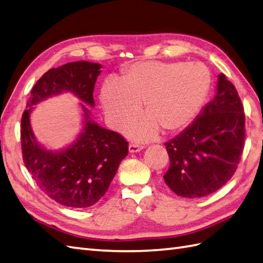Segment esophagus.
I'll return each mask as SVG.
<instances>
[{
    "mask_svg": "<svg viewBox=\"0 0 263 263\" xmlns=\"http://www.w3.org/2000/svg\"><path fill=\"white\" fill-rule=\"evenodd\" d=\"M144 146L142 144H140L139 142H131L129 144V151L130 152H138V151H141Z\"/></svg>",
    "mask_w": 263,
    "mask_h": 263,
    "instance_id": "1",
    "label": "esophagus"
}]
</instances>
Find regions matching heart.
<instances>
[{"mask_svg":"<svg viewBox=\"0 0 263 263\" xmlns=\"http://www.w3.org/2000/svg\"><path fill=\"white\" fill-rule=\"evenodd\" d=\"M211 74L201 63L140 62L126 67L118 82L107 81L101 101L111 124L123 127L136 118L143 102L144 117L130 133L140 139L156 137L160 129H184L203 106Z\"/></svg>","mask_w":263,"mask_h":263,"instance_id":"b5f03b06","label":"heart"}]
</instances>
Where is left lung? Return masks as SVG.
<instances>
[{"instance_id": "obj_1", "label": "left lung", "mask_w": 263, "mask_h": 263, "mask_svg": "<svg viewBox=\"0 0 263 263\" xmlns=\"http://www.w3.org/2000/svg\"><path fill=\"white\" fill-rule=\"evenodd\" d=\"M246 139V115L237 90L224 74L217 91L193 123L164 143L170 166L164 182L181 197H204L236 172Z\"/></svg>"}]
</instances>
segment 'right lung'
<instances>
[{
    "instance_id": "1",
    "label": "right lung",
    "mask_w": 263,
    "mask_h": 263,
    "mask_svg": "<svg viewBox=\"0 0 263 263\" xmlns=\"http://www.w3.org/2000/svg\"><path fill=\"white\" fill-rule=\"evenodd\" d=\"M101 65L68 63L48 70L34 84L21 119L23 162L32 179L48 197L74 209L94 205L109 187L129 143L120 133L101 127L85 111V129L76 142L62 152H51L36 143L30 126L32 105L51 95L68 90L94 106L93 91Z\"/></svg>"
}]
</instances>
